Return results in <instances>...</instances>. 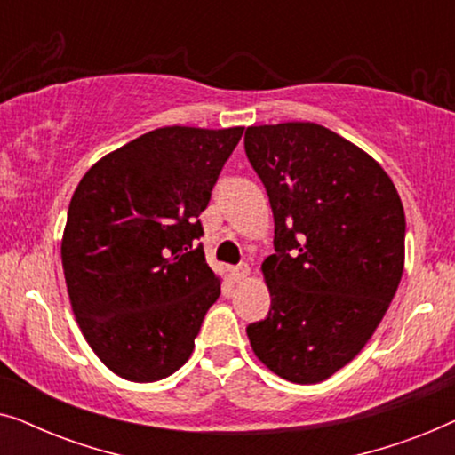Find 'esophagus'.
Here are the masks:
<instances>
[{
    "instance_id": "esophagus-1",
    "label": "esophagus",
    "mask_w": 455,
    "mask_h": 455,
    "mask_svg": "<svg viewBox=\"0 0 455 455\" xmlns=\"http://www.w3.org/2000/svg\"><path fill=\"white\" fill-rule=\"evenodd\" d=\"M232 275H234V279L235 282H244V279L251 275V267H248L246 263H242V265H238V267H234L232 269Z\"/></svg>"
}]
</instances>
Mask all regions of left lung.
<instances>
[{
	"label": "left lung",
	"instance_id": "left-lung-1",
	"mask_svg": "<svg viewBox=\"0 0 455 455\" xmlns=\"http://www.w3.org/2000/svg\"><path fill=\"white\" fill-rule=\"evenodd\" d=\"M244 148L275 220V254L263 263L271 308L248 339L275 375L321 383L363 350L394 300L400 195L371 155L319 124L251 126Z\"/></svg>",
	"mask_w": 455,
	"mask_h": 455
}]
</instances>
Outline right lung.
<instances>
[{"mask_svg":"<svg viewBox=\"0 0 455 455\" xmlns=\"http://www.w3.org/2000/svg\"><path fill=\"white\" fill-rule=\"evenodd\" d=\"M244 128H157L99 159L74 190L61 265L80 331L128 381L176 372L220 298L204 260L211 190Z\"/></svg>","mask_w":455,"mask_h":455,"instance_id":"add662e5","label":"right lung"}]
</instances>
